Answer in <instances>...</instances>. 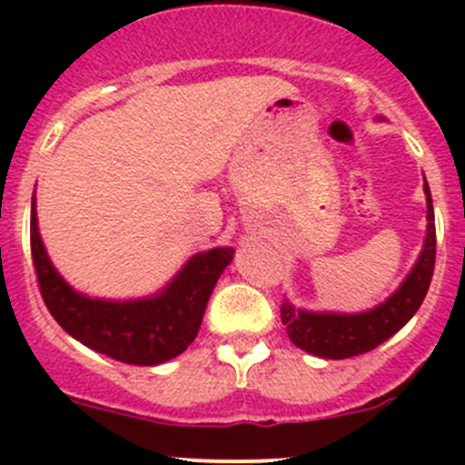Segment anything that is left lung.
Returning <instances> with one entry per match:
<instances>
[{"mask_svg":"<svg viewBox=\"0 0 465 465\" xmlns=\"http://www.w3.org/2000/svg\"><path fill=\"white\" fill-rule=\"evenodd\" d=\"M425 195H428V238L419 262L405 283L396 290V294H391L382 306L362 315H326V312L322 315V312L297 311L283 302L281 322L285 323V331L294 346L328 360L355 358L376 349L414 317L432 283L436 261L434 209L428 182H425Z\"/></svg>","mask_w":465,"mask_h":465,"instance_id":"1","label":"left lung"}]
</instances>
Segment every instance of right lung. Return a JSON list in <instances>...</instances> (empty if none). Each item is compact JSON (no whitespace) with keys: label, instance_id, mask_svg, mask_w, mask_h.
Masks as SVG:
<instances>
[{"label":"right lung","instance_id":"add662e5","mask_svg":"<svg viewBox=\"0 0 465 465\" xmlns=\"http://www.w3.org/2000/svg\"><path fill=\"white\" fill-rule=\"evenodd\" d=\"M31 256L42 299L69 335L124 364L153 367L177 358L195 340L206 302L232 261L233 247H218L193 256L157 297L125 303L98 302L74 292L54 270L37 233L33 203Z\"/></svg>","mask_w":465,"mask_h":465}]
</instances>
